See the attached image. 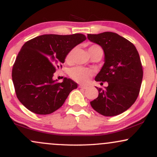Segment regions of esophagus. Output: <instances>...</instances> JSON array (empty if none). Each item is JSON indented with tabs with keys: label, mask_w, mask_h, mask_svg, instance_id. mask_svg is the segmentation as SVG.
Here are the masks:
<instances>
[{
	"label": "esophagus",
	"mask_w": 157,
	"mask_h": 157,
	"mask_svg": "<svg viewBox=\"0 0 157 157\" xmlns=\"http://www.w3.org/2000/svg\"><path fill=\"white\" fill-rule=\"evenodd\" d=\"M79 88H80V89H86L88 87L86 86H83V85H80V86H79Z\"/></svg>",
	"instance_id": "obj_1"
}]
</instances>
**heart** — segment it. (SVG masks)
<instances>
[{
  "label": "heart",
  "mask_w": 157,
  "mask_h": 157,
  "mask_svg": "<svg viewBox=\"0 0 157 157\" xmlns=\"http://www.w3.org/2000/svg\"><path fill=\"white\" fill-rule=\"evenodd\" d=\"M100 48V46H97V45H93L91 47L89 48V51L91 48ZM75 48H72V49L70 50L68 52V54L66 56V58H65V61H66V63H71L72 62L73 59V55L75 53ZM69 76L72 80L76 81L77 82H80V83L85 84L86 82H89L91 77L93 75V71L92 70L89 69V68L81 67V66H77V67L72 68L71 69H70L69 71Z\"/></svg>",
  "instance_id": "b5f03b06"
}]
</instances>
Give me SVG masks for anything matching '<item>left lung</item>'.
<instances>
[{
  "mask_svg": "<svg viewBox=\"0 0 157 157\" xmlns=\"http://www.w3.org/2000/svg\"><path fill=\"white\" fill-rule=\"evenodd\" d=\"M87 35L105 54V63L95 80L109 84L105 89L97 88L99 95L90 102L91 107L103 116L120 114L134 103L140 93L143 71L137 50L132 43L113 32Z\"/></svg>",
  "mask_w": 157,
  "mask_h": 157,
  "instance_id": "1",
  "label": "left lung"
}]
</instances>
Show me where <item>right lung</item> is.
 Returning a JSON list of instances; mask_svg holds the SVG:
<instances>
[{
  "label": "right lung",
  "instance_id": "1",
  "mask_svg": "<svg viewBox=\"0 0 157 157\" xmlns=\"http://www.w3.org/2000/svg\"><path fill=\"white\" fill-rule=\"evenodd\" d=\"M86 39L82 34L44 35L27 41L12 67V81L19 101L37 114H49L63 105L77 89L75 81L65 77L53 80L56 68L62 67L68 52Z\"/></svg>",
  "mask_w": 157,
  "mask_h": 157
}]
</instances>
